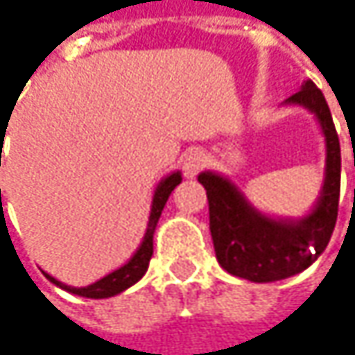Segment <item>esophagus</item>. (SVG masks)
I'll use <instances>...</instances> for the list:
<instances>
[{"mask_svg": "<svg viewBox=\"0 0 355 355\" xmlns=\"http://www.w3.org/2000/svg\"><path fill=\"white\" fill-rule=\"evenodd\" d=\"M207 164V156L199 150H193L189 152L184 158H182V173L187 178H193L199 175V171H203Z\"/></svg>", "mask_w": 355, "mask_h": 355, "instance_id": "1", "label": "esophagus"}]
</instances>
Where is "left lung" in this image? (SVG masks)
<instances>
[{
    "label": "left lung",
    "mask_w": 355,
    "mask_h": 355,
    "mask_svg": "<svg viewBox=\"0 0 355 355\" xmlns=\"http://www.w3.org/2000/svg\"><path fill=\"white\" fill-rule=\"evenodd\" d=\"M284 105L313 112L324 137V180L317 203L306 216L271 218L257 209L228 177L211 171L197 177L207 191L209 230L218 263L228 273L254 284L286 279L311 267L329 245L337 222L341 148L327 101L306 80L300 92Z\"/></svg>",
    "instance_id": "1"
}]
</instances>
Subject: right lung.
I'll return each mask as SVG.
<instances>
[{
  "label": "right lung",
  "instance_id": "right-lung-1",
  "mask_svg": "<svg viewBox=\"0 0 355 355\" xmlns=\"http://www.w3.org/2000/svg\"><path fill=\"white\" fill-rule=\"evenodd\" d=\"M182 180L180 173L175 171L171 173L168 177H164L156 191H154V197H152V207H150V218H148V228H146V234L141 239V245L139 248L133 252V257L121 265L119 269L110 271L108 275L101 277L98 282L90 284V286H84V288H73V286H67V284H61L59 279H55L53 275L44 273L46 279H51L55 286H59L61 290L65 292H71L76 296H84V298H94V300H101V298H110V296H116L121 292H125L127 288H131L133 284H137L144 273L148 271V265H150V259L154 254V232H156V226H158V220L162 216V209L171 197V193L175 191L178 182Z\"/></svg>",
  "mask_w": 355,
  "mask_h": 355
}]
</instances>
